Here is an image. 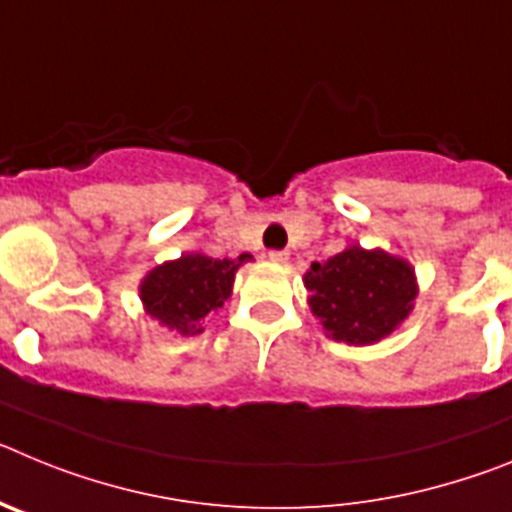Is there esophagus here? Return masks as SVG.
Returning a JSON list of instances; mask_svg holds the SVG:
<instances>
[{
	"label": "esophagus",
	"mask_w": 512,
	"mask_h": 512,
	"mask_svg": "<svg viewBox=\"0 0 512 512\" xmlns=\"http://www.w3.org/2000/svg\"><path fill=\"white\" fill-rule=\"evenodd\" d=\"M269 261H271V264H287L289 253L287 251H271Z\"/></svg>",
	"instance_id": "obj_1"
}]
</instances>
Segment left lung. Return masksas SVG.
<instances>
[{"mask_svg": "<svg viewBox=\"0 0 512 512\" xmlns=\"http://www.w3.org/2000/svg\"><path fill=\"white\" fill-rule=\"evenodd\" d=\"M307 305L325 336L348 346H372L392 336L415 307L418 277L410 261L384 248L348 243L305 271Z\"/></svg>", "mask_w": 512, "mask_h": 512, "instance_id": "left-lung-1", "label": "left lung"}]
</instances>
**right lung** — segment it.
Returning a JSON list of instances; mask_svg holds the SVG:
<instances>
[{"label":"right lung","instance_id":"1","mask_svg":"<svg viewBox=\"0 0 512 512\" xmlns=\"http://www.w3.org/2000/svg\"><path fill=\"white\" fill-rule=\"evenodd\" d=\"M251 259V253H241L238 259H212L202 251H189L153 266L138 284L143 310L176 336H197L212 312L230 300L235 271Z\"/></svg>","mask_w":512,"mask_h":512}]
</instances>
